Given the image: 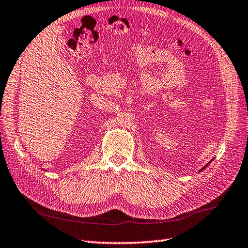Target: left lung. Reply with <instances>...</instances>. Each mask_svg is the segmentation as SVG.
Returning <instances> with one entry per match:
<instances>
[{"mask_svg": "<svg viewBox=\"0 0 248 248\" xmlns=\"http://www.w3.org/2000/svg\"><path fill=\"white\" fill-rule=\"evenodd\" d=\"M209 163H211V162H209ZM209 163H208V164H209ZM208 164H206V165H205V166H204V167H203V168H202V170H205V168H206V167H207V165H208Z\"/></svg>", "mask_w": 248, "mask_h": 248, "instance_id": "obj_1", "label": "left lung"}]
</instances>
